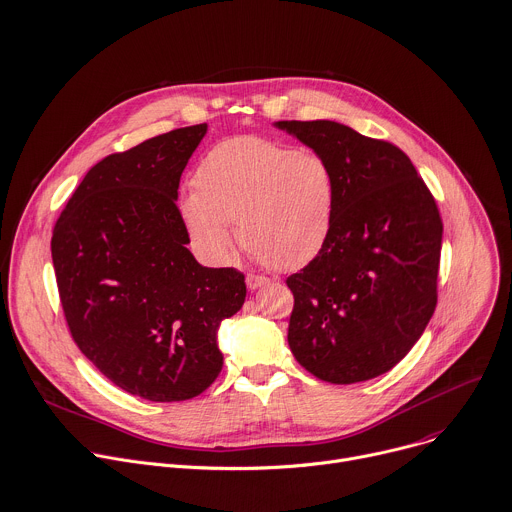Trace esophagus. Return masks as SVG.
<instances>
[{
	"label": "esophagus",
	"instance_id": "1",
	"mask_svg": "<svg viewBox=\"0 0 512 512\" xmlns=\"http://www.w3.org/2000/svg\"><path fill=\"white\" fill-rule=\"evenodd\" d=\"M268 282V278H264V276H256V274H248L246 276V287L250 289V291H258L260 287H264Z\"/></svg>",
	"mask_w": 512,
	"mask_h": 512
}]
</instances>
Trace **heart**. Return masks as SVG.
<instances>
[{"label":"heart","mask_w":512,"mask_h":512,"mask_svg":"<svg viewBox=\"0 0 512 512\" xmlns=\"http://www.w3.org/2000/svg\"><path fill=\"white\" fill-rule=\"evenodd\" d=\"M195 193L181 199V217L197 250L223 262L240 242L274 270L307 266L325 246L337 201L329 160L317 152L236 136L199 160Z\"/></svg>","instance_id":"1"}]
</instances>
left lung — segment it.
I'll list each match as a JSON object with an SVG mask.
<instances>
[{"mask_svg":"<svg viewBox=\"0 0 512 512\" xmlns=\"http://www.w3.org/2000/svg\"><path fill=\"white\" fill-rule=\"evenodd\" d=\"M274 128L325 156L337 181L323 250L287 278L291 352L331 384L376 378L411 352L437 305L443 225L435 199L388 142L329 120Z\"/></svg>","mask_w":512,"mask_h":512,"instance_id":"1","label":"left lung"}]
</instances>
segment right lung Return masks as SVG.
Returning <instances> with one entry per match:
<instances>
[{
	"instance_id": "1",
	"label": "right lung",
	"mask_w": 512,
	"mask_h": 512,
	"mask_svg": "<svg viewBox=\"0 0 512 512\" xmlns=\"http://www.w3.org/2000/svg\"><path fill=\"white\" fill-rule=\"evenodd\" d=\"M207 124L97 162L52 232L71 335L116 386L152 403L187 401L217 378V331L246 299L244 274L195 260L177 207Z\"/></svg>"
}]
</instances>
